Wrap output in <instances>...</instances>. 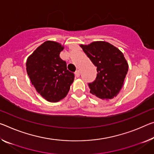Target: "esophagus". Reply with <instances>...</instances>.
<instances>
[{
    "label": "esophagus",
    "mask_w": 154,
    "mask_h": 154,
    "mask_svg": "<svg viewBox=\"0 0 154 154\" xmlns=\"http://www.w3.org/2000/svg\"><path fill=\"white\" fill-rule=\"evenodd\" d=\"M75 76H76L77 77H79V76H80V72H79V70H77V71L75 72Z\"/></svg>",
    "instance_id": "34e87169"
}]
</instances>
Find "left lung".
Listing matches in <instances>:
<instances>
[{"instance_id":"left-lung-1","label":"left lung","mask_w":154,"mask_h":154,"mask_svg":"<svg viewBox=\"0 0 154 154\" xmlns=\"http://www.w3.org/2000/svg\"><path fill=\"white\" fill-rule=\"evenodd\" d=\"M79 46L97 66L98 72L94 82L88 84L90 93L107 101L116 97L128 71V63L123 53L105 41H95Z\"/></svg>"}]
</instances>
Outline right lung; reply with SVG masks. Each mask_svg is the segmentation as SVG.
<instances>
[{"instance_id": "1", "label": "right lung", "mask_w": 154, "mask_h": 154, "mask_svg": "<svg viewBox=\"0 0 154 154\" xmlns=\"http://www.w3.org/2000/svg\"><path fill=\"white\" fill-rule=\"evenodd\" d=\"M64 48L62 44L47 40L26 60V72L31 84L44 99L51 103L64 99L74 81V74L67 70L66 62L60 57Z\"/></svg>"}]
</instances>
